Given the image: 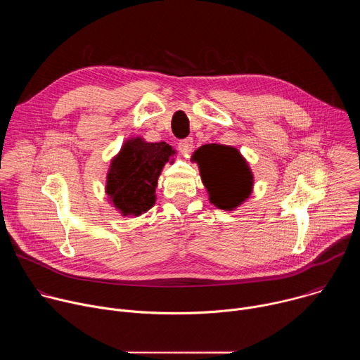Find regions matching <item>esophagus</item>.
<instances>
[{
    "mask_svg": "<svg viewBox=\"0 0 360 360\" xmlns=\"http://www.w3.org/2000/svg\"><path fill=\"white\" fill-rule=\"evenodd\" d=\"M193 148V139L192 138H185V139H181L178 142V149L182 152V153H189Z\"/></svg>",
    "mask_w": 360,
    "mask_h": 360,
    "instance_id": "1",
    "label": "esophagus"
}]
</instances>
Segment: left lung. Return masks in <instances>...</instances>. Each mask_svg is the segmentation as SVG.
<instances>
[{"label":"left lung","instance_id":"8db88e82","mask_svg":"<svg viewBox=\"0 0 360 360\" xmlns=\"http://www.w3.org/2000/svg\"><path fill=\"white\" fill-rule=\"evenodd\" d=\"M192 160L198 162L202 182L218 208L232 211L250 195L252 172L238 149L208 143L195 150Z\"/></svg>","mask_w":360,"mask_h":360}]
</instances>
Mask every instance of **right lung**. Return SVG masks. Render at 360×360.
<instances>
[{
    "instance_id": "right-lung-1",
    "label": "right lung",
    "mask_w": 360,
    "mask_h": 360,
    "mask_svg": "<svg viewBox=\"0 0 360 360\" xmlns=\"http://www.w3.org/2000/svg\"><path fill=\"white\" fill-rule=\"evenodd\" d=\"M174 153L165 142L127 141L111 162L107 181V193L124 217H139L153 207L158 176Z\"/></svg>"
}]
</instances>
